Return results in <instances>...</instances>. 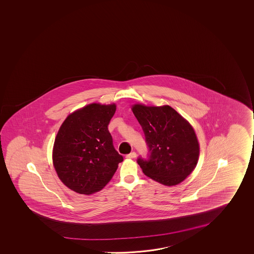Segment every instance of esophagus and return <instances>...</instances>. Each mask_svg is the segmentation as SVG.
<instances>
[{
	"instance_id": "esophagus-1",
	"label": "esophagus",
	"mask_w": 254,
	"mask_h": 254,
	"mask_svg": "<svg viewBox=\"0 0 254 254\" xmlns=\"http://www.w3.org/2000/svg\"><path fill=\"white\" fill-rule=\"evenodd\" d=\"M127 158H130V159H132V158H136V153L135 152H131V153L128 154V155H127Z\"/></svg>"
}]
</instances>
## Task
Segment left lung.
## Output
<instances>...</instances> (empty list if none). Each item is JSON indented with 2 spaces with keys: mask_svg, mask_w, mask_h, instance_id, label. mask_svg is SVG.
Instances as JSON below:
<instances>
[{
  "mask_svg": "<svg viewBox=\"0 0 254 254\" xmlns=\"http://www.w3.org/2000/svg\"><path fill=\"white\" fill-rule=\"evenodd\" d=\"M131 109L150 151L149 160H137L143 174L166 186L183 182L199 158V142L193 127L169 105L134 104Z\"/></svg>",
  "mask_w": 254,
  "mask_h": 254,
  "instance_id": "left-lung-1",
  "label": "left lung"
}]
</instances>
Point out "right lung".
<instances>
[{"label":"right lung","mask_w":254,"mask_h":254,"mask_svg":"<svg viewBox=\"0 0 254 254\" xmlns=\"http://www.w3.org/2000/svg\"><path fill=\"white\" fill-rule=\"evenodd\" d=\"M116 104L93 103L69 114L55 139L52 160L59 179L79 194L100 191L123 157L113 147L108 126Z\"/></svg>","instance_id":"1"}]
</instances>
